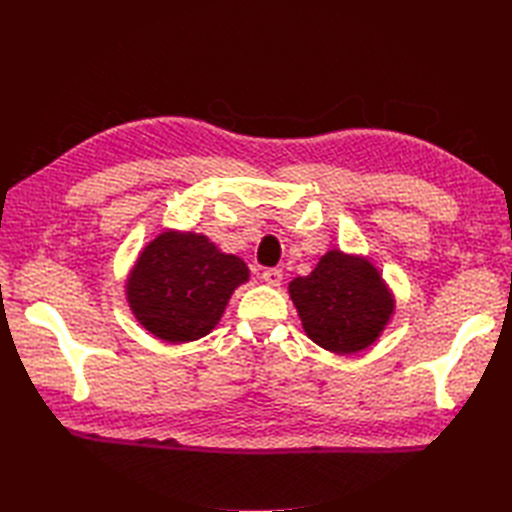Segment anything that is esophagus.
I'll return each mask as SVG.
<instances>
[{"label":"esophagus","instance_id":"obj_1","mask_svg":"<svg viewBox=\"0 0 512 512\" xmlns=\"http://www.w3.org/2000/svg\"><path fill=\"white\" fill-rule=\"evenodd\" d=\"M262 279L266 281L268 286H279L281 279H284V273H281V268H264Z\"/></svg>","mask_w":512,"mask_h":512}]
</instances>
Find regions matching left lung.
Segmentation results:
<instances>
[{
  "instance_id": "8db88e82",
  "label": "left lung",
  "mask_w": 512,
  "mask_h": 512,
  "mask_svg": "<svg viewBox=\"0 0 512 512\" xmlns=\"http://www.w3.org/2000/svg\"><path fill=\"white\" fill-rule=\"evenodd\" d=\"M290 297L310 339L336 354L372 345L394 310L376 268L339 250L323 255L308 277L290 281Z\"/></svg>"
}]
</instances>
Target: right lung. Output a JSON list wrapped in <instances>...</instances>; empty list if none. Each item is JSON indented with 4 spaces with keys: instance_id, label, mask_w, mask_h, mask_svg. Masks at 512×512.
<instances>
[{
    "instance_id": "right-lung-1",
    "label": "right lung",
    "mask_w": 512,
    "mask_h": 512,
    "mask_svg": "<svg viewBox=\"0 0 512 512\" xmlns=\"http://www.w3.org/2000/svg\"><path fill=\"white\" fill-rule=\"evenodd\" d=\"M248 279L235 255H224L209 237L162 233L151 242L129 275L127 297L136 319L158 339L195 341L209 334Z\"/></svg>"
}]
</instances>
